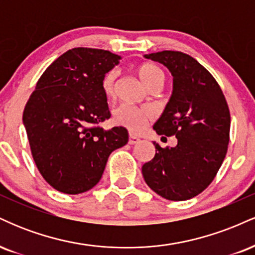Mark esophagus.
Listing matches in <instances>:
<instances>
[{
    "label": "esophagus",
    "mask_w": 255,
    "mask_h": 255,
    "mask_svg": "<svg viewBox=\"0 0 255 255\" xmlns=\"http://www.w3.org/2000/svg\"><path fill=\"white\" fill-rule=\"evenodd\" d=\"M139 141H140V139L135 135H129V139H128V144L129 145H134Z\"/></svg>",
    "instance_id": "esophagus-1"
}]
</instances>
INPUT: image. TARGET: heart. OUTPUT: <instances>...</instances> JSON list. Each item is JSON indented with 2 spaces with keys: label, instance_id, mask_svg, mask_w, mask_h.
<instances>
[{
  "label": "heart",
  "instance_id": "obj_1",
  "mask_svg": "<svg viewBox=\"0 0 255 255\" xmlns=\"http://www.w3.org/2000/svg\"><path fill=\"white\" fill-rule=\"evenodd\" d=\"M137 75L141 81L150 89L154 84H164V73L157 66L151 63H145L137 67ZM118 78V71L110 69L103 75L101 81L102 90L104 95L111 97L115 92V81ZM151 119V113L145 108H137L130 104H121L114 111V120L118 125L129 129L133 133H139L145 128Z\"/></svg>",
  "mask_w": 255,
  "mask_h": 255
}]
</instances>
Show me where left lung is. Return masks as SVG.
<instances>
[{
  "label": "left lung",
  "mask_w": 255,
  "mask_h": 255,
  "mask_svg": "<svg viewBox=\"0 0 255 255\" xmlns=\"http://www.w3.org/2000/svg\"><path fill=\"white\" fill-rule=\"evenodd\" d=\"M172 75V95L154 124L158 135L177 137L175 147H160L142 165L145 182L164 199L182 201L200 194L216 177L228 151L230 111L211 73L181 51L145 55Z\"/></svg>",
  "instance_id": "8db88e82"
}]
</instances>
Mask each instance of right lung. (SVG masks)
Returning <instances> with one entry per match:
<instances>
[{"instance_id":"add662e5","label":"right lung","mask_w":255,"mask_h":255,"mask_svg":"<svg viewBox=\"0 0 255 255\" xmlns=\"http://www.w3.org/2000/svg\"><path fill=\"white\" fill-rule=\"evenodd\" d=\"M119 55L74 48L52 62L26 103L22 122L38 170L64 194L90 191L99 182L110 153L128 142L125 127L104 130L110 119L103 75Z\"/></svg>"}]
</instances>
